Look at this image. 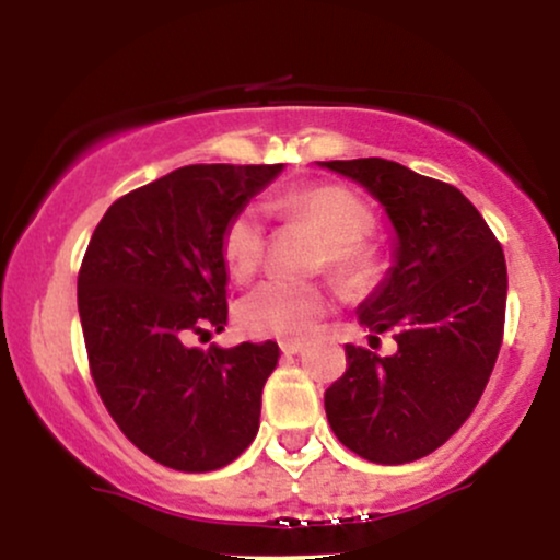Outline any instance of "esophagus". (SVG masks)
<instances>
[{"label":"esophagus","mask_w":560,"mask_h":560,"mask_svg":"<svg viewBox=\"0 0 560 560\" xmlns=\"http://www.w3.org/2000/svg\"><path fill=\"white\" fill-rule=\"evenodd\" d=\"M305 350V342H281V352L284 355H300Z\"/></svg>","instance_id":"1"}]
</instances>
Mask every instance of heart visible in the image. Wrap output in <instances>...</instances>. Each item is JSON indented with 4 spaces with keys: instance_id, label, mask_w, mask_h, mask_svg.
<instances>
[{
    "instance_id": "obj_1",
    "label": "heart",
    "mask_w": 560,
    "mask_h": 560,
    "mask_svg": "<svg viewBox=\"0 0 560 560\" xmlns=\"http://www.w3.org/2000/svg\"><path fill=\"white\" fill-rule=\"evenodd\" d=\"M276 210L287 218L311 223L324 240V258L329 273L339 281H352L369 268V249L363 240L374 229V215L345 186H311L292 191L276 202ZM266 255V229L255 208H242L229 218L221 234V258L236 281H247L258 273ZM326 313V298L318 287L294 284L273 279L242 298L236 305V320L242 331L260 339H305L318 329Z\"/></svg>"
}]
</instances>
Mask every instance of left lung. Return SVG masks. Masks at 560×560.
Wrapping results in <instances>:
<instances>
[{
  "instance_id": "1",
  "label": "left lung",
  "mask_w": 560,
  "mask_h": 560,
  "mask_svg": "<svg viewBox=\"0 0 560 560\" xmlns=\"http://www.w3.org/2000/svg\"><path fill=\"white\" fill-rule=\"evenodd\" d=\"M361 184L387 213L392 268L358 305L378 358L347 345V371L324 395L334 434L371 464H410L464 427L498 361L505 324V255L455 186L382 158L318 163Z\"/></svg>"
}]
</instances>
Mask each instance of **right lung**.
Returning a JSON list of instances; mask_svg holds the SVG:
<instances>
[{"label": "right lung", "mask_w": 560, "mask_h": 560, "mask_svg": "<svg viewBox=\"0 0 560 560\" xmlns=\"http://www.w3.org/2000/svg\"><path fill=\"white\" fill-rule=\"evenodd\" d=\"M284 165H186L115 199L79 273V316L102 402L141 453L215 471L260 427L276 342L191 347L223 331L221 234Z\"/></svg>", "instance_id": "right-lung-1"}]
</instances>
